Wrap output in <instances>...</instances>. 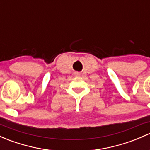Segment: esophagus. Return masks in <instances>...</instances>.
I'll return each mask as SVG.
<instances>
[{
	"mask_svg": "<svg viewBox=\"0 0 150 150\" xmlns=\"http://www.w3.org/2000/svg\"><path fill=\"white\" fill-rule=\"evenodd\" d=\"M75 75H77V76H78V75H79V74H78V73H75Z\"/></svg>",
	"mask_w": 150,
	"mask_h": 150,
	"instance_id": "esophagus-1",
	"label": "esophagus"
}]
</instances>
